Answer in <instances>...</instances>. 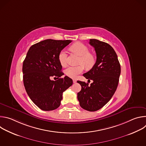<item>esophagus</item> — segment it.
Instances as JSON below:
<instances>
[{"instance_id":"1","label":"esophagus","mask_w":146,"mask_h":146,"mask_svg":"<svg viewBox=\"0 0 146 146\" xmlns=\"http://www.w3.org/2000/svg\"><path fill=\"white\" fill-rule=\"evenodd\" d=\"M73 83H76L77 82V80H75V79H73Z\"/></svg>"}]
</instances>
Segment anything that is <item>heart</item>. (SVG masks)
Segmentation results:
<instances>
[{"label":"heart","instance_id":"obj_1","mask_svg":"<svg viewBox=\"0 0 146 146\" xmlns=\"http://www.w3.org/2000/svg\"><path fill=\"white\" fill-rule=\"evenodd\" d=\"M70 51L80 55L78 64H80L77 66H69L65 70V74L70 78H76L78 74L84 70V66L86 69L92 68L95 63L94 55L90 52L89 48L84 44L78 42L70 47ZM59 61L62 66H66L67 64V54L64 50L61 51L58 56Z\"/></svg>","mask_w":146,"mask_h":146}]
</instances>
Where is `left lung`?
<instances>
[{
    "instance_id": "1",
    "label": "left lung",
    "mask_w": 146,
    "mask_h": 146,
    "mask_svg": "<svg viewBox=\"0 0 146 146\" xmlns=\"http://www.w3.org/2000/svg\"><path fill=\"white\" fill-rule=\"evenodd\" d=\"M95 48L96 60L92 68L83 74L90 85L77 81L81 90L77 94L80 106L87 111H95L105 106L115 93L119 82L121 66L116 52L109 44L96 39H90Z\"/></svg>"
}]
</instances>
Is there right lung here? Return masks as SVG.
<instances>
[{"instance_id":"add662e5","label":"right lung","mask_w":146,"mask_h":146,"mask_svg":"<svg viewBox=\"0 0 146 146\" xmlns=\"http://www.w3.org/2000/svg\"><path fill=\"white\" fill-rule=\"evenodd\" d=\"M72 40L47 39L32 45L23 62V81L30 99L41 110L51 111L60 105L62 94L73 84L64 73L59 61V52ZM51 76L58 80H51Z\"/></svg>"}]
</instances>
